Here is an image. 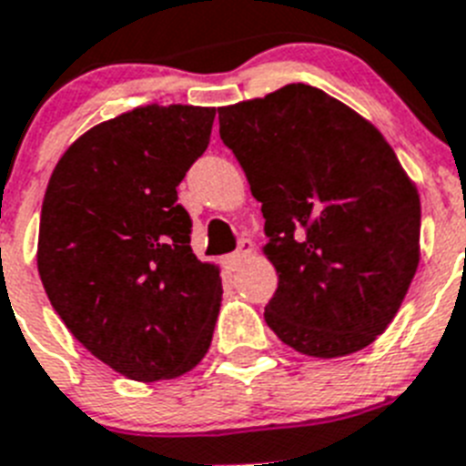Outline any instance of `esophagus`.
Returning <instances> with one entry per match:
<instances>
[{
    "instance_id": "esophagus-1",
    "label": "esophagus",
    "mask_w": 466,
    "mask_h": 466,
    "mask_svg": "<svg viewBox=\"0 0 466 466\" xmlns=\"http://www.w3.org/2000/svg\"><path fill=\"white\" fill-rule=\"evenodd\" d=\"M252 240H247V238H242L240 242H238V249L233 254H228V257H226V266H228L230 270H236V268H240V263L245 261L247 258V254L252 252Z\"/></svg>"
}]
</instances>
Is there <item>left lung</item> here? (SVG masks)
Masks as SVG:
<instances>
[{
	"label": "left lung",
	"instance_id": "1",
	"mask_svg": "<svg viewBox=\"0 0 466 466\" xmlns=\"http://www.w3.org/2000/svg\"><path fill=\"white\" fill-rule=\"evenodd\" d=\"M261 203L278 289L266 324L308 357L352 355L390 327L420 261V196L378 127L306 84L219 109Z\"/></svg>",
	"mask_w": 466,
	"mask_h": 466
}]
</instances>
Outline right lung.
I'll return each instance as SVG.
<instances>
[{
    "label": "right lung",
    "mask_w": 466,
    "mask_h": 466,
    "mask_svg": "<svg viewBox=\"0 0 466 466\" xmlns=\"http://www.w3.org/2000/svg\"><path fill=\"white\" fill-rule=\"evenodd\" d=\"M212 106L147 105L90 127L57 160L36 266L72 336L114 371L154 382L212 343L219 268L198 261L177 187L205 154Z\"/></svg>",
    "instance_id": "add662e5"
}]
</instances>
